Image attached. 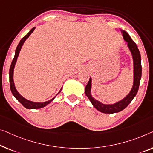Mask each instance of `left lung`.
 <instances>
[{
    "label": "left lung",
    "mask_w": 153,
    "mask_h": 153,
    "mask_svg": "<svg viewBox=\"0 0 153 153\" xmlns=\"http://www.w3.org/2000/svg\"><path fill=\"white\" fill-rule=\"evenodd\" d=\"M124 40L127 42V46L131 51L133 60V85L130 93L124 98L120 101L112 104H105L95 100L91 95V86H92V79L90 77L89 81L85 87V94L89 99L93 106L99 111L100 112L104 113H115L124 110L127 106L131 103L132 100L135 97L139 89L140 84L141 77H142V63H141V55L138 47L135 42L132 40L131 36L126 31L122 30Z\"/></svg>",
    "instance_id": "8db88e82"
}]
</instances>
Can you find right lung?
Masks as SVG:
<instances>
[{"instance_id": "obj_1", "label": "right lung", "mask_w": 153, "mask_h": 153, "mask_svg": "<svg viewBox=\"0 0 153 153\" xmlns=\"http://www.w3.org/2000/svg\"><path fill=\"white\" fill-rule=\"evenodd\" d=\"M36 29V27H33L31 29L30 31H29V32L27 34V35L25 36L22 38L21 40H20L19 44L18 45V46L16 47V51H15V56H14V58H13V60H12V62L11 64V66H10V89L11 93H12V94L13 96L16 97V99L18 102H20V104H22V106L24 107H25L26 108H28V109H38V108H43V107L46 106L47 105H48L49 103H51V102L53 101L54 100L55 97H56V95L53 98L48 100L47 102H34L32 101H30V100H28L22 96L18 92V91L16 90V88L15 87V84H14V82H13V69H14V67H15V65H16V62L17 61V58L18 56H19V53H20V49H21V48L22 47V45H23L24 42H25V40L27 39V38H29V36L31 35V33H32L33 31H34V29ZM62 88H61L60 91H59L58 93H60L61 90H62Z\"/></svg>"}]
</instances>
